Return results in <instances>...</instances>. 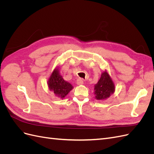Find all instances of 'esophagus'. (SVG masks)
<instances>
[{"label":"esophagus","mask_w":154,"mask_h":154,"mask_svg":"<svg viewBox=\"0 0 154 154\" xmlns=\"http://www.w3.org/2000/svg\"><path fill=\"white\" fill-rule=\"evenodd\" d=\"M76 83H77V85H83V79H82V78H78V80H77V81H76Z\"/></svg>","instance_id":"obj_1"}]
</instances>
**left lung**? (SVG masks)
I'll list each match as a JSON object with an SVG mask.
<instances>
[{"mask_svg":"<svg viewBox=\"0 0 154 154\" xmlns=\"http://www.w3.org/2000/svg\"><path fill=\"white\" fill-rule=\"evenodd\" d=\"M115 91L113 81L106 71L102 72L98 82L94 85V94L97 100H104L108 98Z\"/></svg>","mask_w":154,"mask_h":154,"instance_id":"1","label":"left lung"}]
</instances>
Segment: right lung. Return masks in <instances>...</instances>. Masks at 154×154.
Segmentation results:
<instances>
[{
  "mask_svg": "<svg viewBox=\"0 0 154 154\" xmlns=\"http://www.w3.org/2000/svg\"><path fill=\"white\" fill-rule=\"evenodd\" d=\"M48 84L50 91H52L56 96L60 98L66 97L73 88L71 83L63 80L62 76L60 74L58 68H56L51 74Z\"/></svg>",
  "mask_w": 154,
  "mask_h": 154,
  "instance_id": "obj_1",
  "label": "right lung"
}]
</instances>
